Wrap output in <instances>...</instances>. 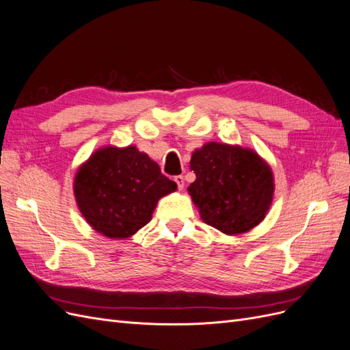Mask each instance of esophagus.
I'll list each match as a JSON object with an SVG mask.
<instances>
[{"instance_id": "34e87169", "label": "esophagus", "mask_w": 350, "mask_h": 350, "mask_svg": "<svg viewBox=\"0 0 350 350\" xmlns=\"http://www.w3.org/2000/svg\"><path fill=\"white\" fill-rule=\"evenodd\" d=\"M174 182L177 183L178 190H183V187H185V178H183V176H176L174 177Z\"/></svg>"}]
</instances>
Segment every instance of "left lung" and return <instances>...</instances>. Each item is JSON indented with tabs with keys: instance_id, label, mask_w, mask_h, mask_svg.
<instances>
[{
	"instance_id": "left-lung-1",
	"label": "left lung",
	"mask_w": 350,
	"mask_h": 350,
	"mask_svg": "<svg viewBox=\"0 0 350 350\" xmlns=\"http://www.w3.org/2000/svg\"><path fill=\"white\" fill-rule=\"evenodd\" d=\"M190 170L196 180L187 191L211 227L237 235L265 219L273 199V173L253 150L208 142L191 154Z\"/></svg>"
}]
</instances>
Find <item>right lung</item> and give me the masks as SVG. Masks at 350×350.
Listing matches in <instances>:
<instances>
[{"mask_svg": "<svg viewBox=\"0 0 350 350\" xmlns=\"http://www.w3.org/2000/svg\"><path fill=\"white\" fill-rule=\"evenodd\" d=\"M177 185L137 146H105L80 165L74 195L90 227L109 239H128L151 221L159 199Z\"/></svg>", "mask_w": 350, "mask_h": 350, "instance_id": "right-lung-1", "label": "right lung"}]
</instances>
